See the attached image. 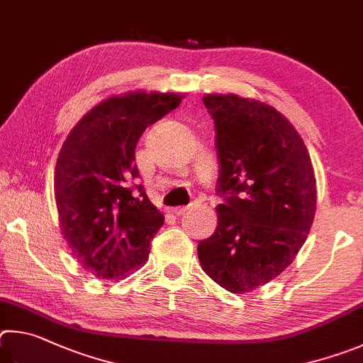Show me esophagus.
<instances>
[{
	"mask_svg": "<svg viewBox=\"0 0 363 363\" xmlns=\"http://www.w3.org/2000/svg\"><path fill=\"white\" fill-rule=\"evenodd\" d=\"M189 208V206H182V207H174L172 208V212H174L175 215H182V213H185L186 211Z\"/></svg>",
	"mask_w": 363,
	"mask_h": 363,
	"instance_id": "1",
	"label": "esophagus"
}]
</instances>
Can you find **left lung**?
<instances>
[{"mask_svg": "<svg viewBox=\"0 0 363 363\" xmlns=\"http://www.w3.org/2000/svg\"><path fill=\"white\" fill-rule=\"evenodd\" d=\"M218 156V225L198 255L212 281L247 294L277 277L308 238L315 177L300 133L274 108L239 95H206Z\"/></svg>", "mask_w": 363, "mask_h": 363, "instance_id": "8db88e82", "label": "left lung"}]
</instances>
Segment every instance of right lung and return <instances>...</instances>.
<instances>
[{"instance_id": "right-lung-1", "label": "right lung", "mask_w": 363, "mask_h": 363, "mask_svg": "<svg viewBox=\"0 0 363 363\" xmlns=\"http://www.w3.org/2000/svg\"><path fill=\"white\" fill-rule=\"evenodd\" d=\"M182 99L169 92L111 97L92 108L62 146L54 177L60 230L76 262L100 279L125 277L148 259L164 217L145 188L133 185L140 177L135 146Z\"/></svg>"}]
</instances>
